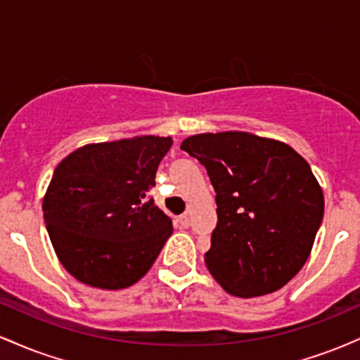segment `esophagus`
I'll list each match as a JSON object with an SVG mask.
<instances>
[{"label": "esophagus", "instance_id": "esophagus-1", "mask_svg": "<svg viewBox=\"0 0 360 360\" xmlns=\"http://www.w3.org/2000/svg\"><path fill=\"white\" fill-rule=\"evenodd\" d=\"M176 223L179 229H188L189 226V217L188 214H179V217L176 218Z\"/></svg>", "mask_w": 360, "mask_h": 360}]
</instances>
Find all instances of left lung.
Listing matches in <instances>:
<instances>
[{"mask_svg": "<svg viewBox=\"0 0 360 360\" xmlns=\"http://www.w3.org/2000/svg\"><path fill=\"white\" fill-rule=\"evenodd\" d=\"M181 148L206 167L218 221L205 262L230 295H267L307 262L323 220V193L298 152L247 131L188 137Z\"/></svg>", "mask_w": 360, "mask_h": 360, "instance_id": "obj_1", "label": "left lung"}]
</instances>
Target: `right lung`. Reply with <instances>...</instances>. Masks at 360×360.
I'll return each mask as SVG.
<instances>
[{"label": "right lung", "mask_w": 360, "mask_h": 360, "mask_svg": "<svg viewBox=\"0 0 360 360\" xmlns=\"http://www.w3.org/2000/svg\"><path fill=\"white\" fill-rule=\"evenodd\" d=\"M171 137L91 143L53 171L44 220L62 266L81 283L123 289L142 278L172 233L150 189Z\"/></svg>", "instance_id": "obj_1"}]
</instances>
